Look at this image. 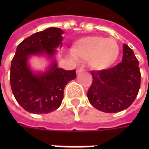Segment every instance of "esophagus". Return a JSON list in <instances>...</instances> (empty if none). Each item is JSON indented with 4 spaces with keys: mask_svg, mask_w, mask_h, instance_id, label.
Masks as SVG:
<instances>
[{
    "mask_svg": "<svg viewBox=\"0 0 149 149\" xmlns=\"http://www.w3.org/2000/svg\"><path fill=\"white\" fill-rule=\"evenodd\" d=\"M84 70L83 68H79L77 70H76V73H77V74H80V73L83 72Z\"/></svg>",
    "mask_w": 149,
    "mask_h": 149,
    "instance_id": "esophagus-1",
    "label": "esophagus"
}]
</instances>
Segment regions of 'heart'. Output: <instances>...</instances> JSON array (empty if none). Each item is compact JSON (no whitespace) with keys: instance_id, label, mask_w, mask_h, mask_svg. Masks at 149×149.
I'll return each instance as SVG.
<instances>
[{"instance_id":"1","label":"heart","mask_w":149,"mask_h":149,"mask_svg":"<svg viewBox=\"0 0 149 149\" xmlns=\"http://www.w3.org/2000/svg\"><path fill=\"white\" fill-rule=\"evenodd\" d=\"M70 51L74 58L88 60L93 70L102 71L109 69L117 61L119 46L113 38L91 36L75 40Z\"/></svg>"}]
</instances>
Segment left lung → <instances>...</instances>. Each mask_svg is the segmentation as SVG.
Returning <instances> with one entry per match:
<instances>
[{"label": "left lung", "instance_id": "obj_1", "mask_svg": "<svg viewBox=\"0 0 149 149\" xmlns=\"http://www.w3.org/2000/svg\"><path fill=\"white\" fill-rule=\"evenodd\" d=\"M123 59L118 65L102 71H92L93 82L87 96L90 104L104 113H118L128 109L140 88L139 60L133 49L124 44Z\"/></svg>", "mask_w": 149, "mask_h": 149}]
</instances>
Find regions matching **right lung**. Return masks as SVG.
Returning a JSON list of instances; mask_svg holds the SVG:
<instances>
[{
    "label": "right lung",
    "instance_id": "add662e5",
    "mask_svg": "<svg viewBox=\"0 0 149 149\" xmlns=\"http://www.w3.org/2000/svg\"><path fill=\"white\" fill-rule=\"evenodd\" d=\"M64 31L49 27L25 39L19 44L11 61L10 82L18 104L32 113H48L56 110L64 98V89L76 78V72L58 67L54 59L62 47ZM46 56L51 63L45 72H33L29 65L31 56Z\"/></svg>",
    "mask_w": 149,
    "mask_h": 149
}]
</instances>
